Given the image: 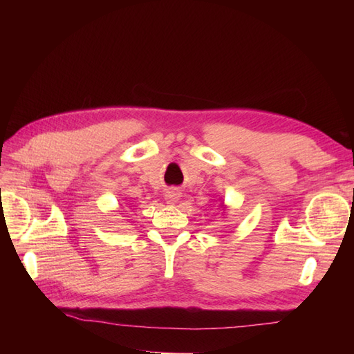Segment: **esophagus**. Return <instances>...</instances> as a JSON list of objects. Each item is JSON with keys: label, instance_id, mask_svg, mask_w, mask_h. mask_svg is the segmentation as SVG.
<instances>
[{"label": "esophagus", "instance_id": "esophagus-1", "mask_svg": "<svg viewBox=\"0 0 354 354\" xmlns=\"http://www.w3.org/2000/svg\"><path fill=\"white\" fill-rule=\"evenodd\" d=\"M180 198V192L177 189H169L167 194H165V199L168 203H174L177 202Z\"/></svg>", "mask_w": 354, "mask_h": 354}]
</instances>
